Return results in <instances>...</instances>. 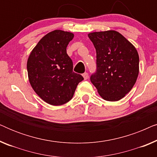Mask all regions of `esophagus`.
<instances>
[{
	"mask_svg": "<svg viewBox=\"0 0 157 157\" xmlns=\"http://www.w3.org/2000/svg\"><path fill=\"white\" fill-rule=\"evenodd\" d=\"M83 78H84V80H86V79L89 78V74H87V73H84V74H83Z\"/></svg>",
	"mask_w": 157,
	"mask_h": 157,
	"instance_id": "esophagus-1",
	"label": "esophagus"
}]
</instances>
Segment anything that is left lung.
<instances>
[{
    "mask_svg": "<svg viewBox=\"0 0 157 157\" xmlns=\"http://www.w3.org/2000/svg\"><path fill=\"white\" fill-rule=\"evenodd\" d=\"M88 36L96 51L97 70L91 76V83L104 100L119 101L132 90L138 78L137 50L113 30L92 32Z\"/></svg>",
    "mask_w": 157,
    "mask_h": 157,
    "instance_id": "1",
    "label": "left lung"
}]
</instances>
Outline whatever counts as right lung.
I'll return each instance as SVG.
<instances>
[{
    "label": "right lung",
    "mask_w": 157,
    "mask_h": 157,
    "mask_svg": "<svg viewBox=\"0 0 157 157\" xmlns=\"http://www.w3.org/2000/svg\"><path fill=\"white\" fill-rule=\"evenodd\" d=\"M71 32L54 30L45 35L30 53L27 71L32 89L47 104L61 106L71 99L82 76L73 71L66 53Z\"/></svg>",
    "instance_id": "add662e5"
}]
</instances>
